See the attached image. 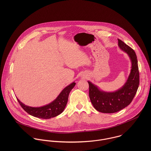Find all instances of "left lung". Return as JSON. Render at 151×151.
I'll return each instance as SVG.
<instances>
[{"label":"left lung","mask_w":151,"mask_h":151,"mask_svg":"<svg viewBox=\"0 0 151 151\" xmlns=\"http://www.w3.org/2000/svg\"><path fill=\"white\" fill-rule=\"evenodd\" d=\"M118 45L128 55L131 63V71L125 84L115 91L107 92L88 81L90 100L93 107L99 112L113 113L127 107L132 102L139 86L138 61L134 50L119 39Z\"/></svg>","instance_id":"8db88e82"}]
</instances>
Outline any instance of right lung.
Wrapping results in <instances>:
<instances>
[{
	"label": "right lung",
	"mask_w": 151,
	"mask_h": 151,
	"mask_svg": "<svg viewBox=\"0 0 151 151\" xmlns=\"http://www.w3.org/2000/svg\"><path fill=\"white\" fill-rule=\"evenodd\" d=\"M75 86L76 83L73 82L65 86L54 101L41 107L29 106L22 103L18 98L17 99L22 109L29 114L41 119H50L58 116L64 111L68 101V95Z\"/></svg>",
	"instance_id": "add662e5"
}]
</instances>
